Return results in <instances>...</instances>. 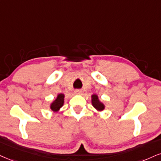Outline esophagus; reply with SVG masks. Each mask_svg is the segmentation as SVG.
<instances>
[{"instance_id": "obj_1", "label": "esophagus", "mask_w": 161, "mask_h": 161, "mask_svg": "<svg viewBox=\"0 0 161 161\" xmlns=\"http://www.w3.org/2000/svg\"><path fill=\"white\" fill-rule=\"evenodd\" d=\"M75 95H81V94H82V90H75Z\"/></svg>"}]
</instances>
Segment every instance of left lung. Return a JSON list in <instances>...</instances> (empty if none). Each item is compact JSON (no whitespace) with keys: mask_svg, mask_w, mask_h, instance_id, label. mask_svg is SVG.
I'll return each instance as SVG.
<instances>
[{"mask_svg":"<svg viewBox=\"0 0 161 161\" xmlns=\"http://www.w3.org/2000/svg\"><path fill=\"white\" fill-rule=\"evenodd\" d=\"M91 102L92 105L98 112H102L105 109V105L101 100L99 99L98 95L93 94L91 96Z\"/></svg>","mask_w":161,"mask_h":161,"instance_id":"1","label":"left lung"}]
</instances>
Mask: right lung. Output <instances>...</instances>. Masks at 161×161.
<instances>
[{"mask_svg":"<svg viewBox=\"0 0 161 161\" xmlns=\"http://www.w3.org/2000/svg\"><path fill=\"white\" fill-rule=\"evenodd\" d=\"M64 99H65V95L63 93H59L57 94L56 98L50 104V109L51 111L53 113L59 112L60 108H62L64 104Z\"/></svg>","mask_w":161,"mask_h":161,"instance_id":"right-lung-1","label":"right lung"}]
</instances>
